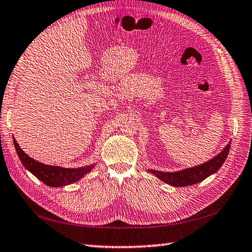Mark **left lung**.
<instances>
[{"label":"left lung","instance_id":"left-lung-1","mask_svg":"<svg viewBox=\"0 0 252 252\" xmlns=\"http://www.w3.org/2000/svg\"><path fill=\"white\" fill-rule=\"evenodd\" d=\"M230 148V142L227 145L220 154H218L214 158L207 162L196 165V167L189 168L178 172H160V171L150 170L151 173L156 174L161 181L168 183L173 187H188V185L196 184L203 181L204 179L210 177L220 169L228 156Z\"/></svg>","mask_w":252,"mask_h":252}]
</instances>
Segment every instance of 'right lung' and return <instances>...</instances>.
Returning a JSON list of instances; mask_svg holds the SVG:
<instances>
[{
	"label": "right lung",
	"mask_w": 252,
	"mask_h": 252,
	"mask_svg": "<svg viewBox=\"0 0 252 252\" xmlns=\"http://www.w3.org/2000/svg\"><path fill=\"white\" fill-rule=\"evenodd\" d=\"M13 140L16 153L18 157H20L24 167L28 171H31L37 179H39L41 182H44L45 184L48 185V187L59 188L63 187V185L77 182L84 174L90 172L93 168V164L78 169H65L61 167H54V165H47L44 163H40L31 158V157H28L20 148V146H18L16 140Z\"/></svg>",
	"instance_id": "add662e5"
}]
</instances>
